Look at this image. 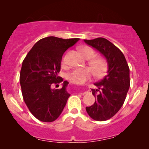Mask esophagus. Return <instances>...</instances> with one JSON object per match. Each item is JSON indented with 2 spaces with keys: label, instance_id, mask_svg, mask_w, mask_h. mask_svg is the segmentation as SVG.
<instances>
[{
  "label": "esophagus",
  "instance_id": "34e87169",
  "mask_svg": "<svg viewBox=\"0 0 149 149\" xmlns=\"http://www.w3.org/2000/svg\"><path fill=\"white\" fill-rule=\"evenodd\" d=\"M85 93H86V92H85V91L83 92V94H85Z\"/></svg>",
  "mask_w": 149,
  "mask_h": 149
}]
</instances>
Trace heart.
<instances>
[{"label":"heart","instance_id":"b5f03b06","mask_svg":"<svg viewBox=\"0 0 149 149\" xmlns=\"http://www.w3.org/2000/svg\"><path fill=\"white\" fill-rule=\"evenodd\" d=\"M81 52L85 59H91L95 56V52L93 49L89 47H85L81 49ZM62 65L66 64V58L62 59ZM89 64L91 66L95 74L97 76H102L107 69V62L105 59L101 57L92 59L89 61ZM89 67L75 68L71 70L67 74V79L72 83L77 85H81L90 80L93 76V71Z\"/></svg>","mask_w":149,"mask_h":149}]
</instances>
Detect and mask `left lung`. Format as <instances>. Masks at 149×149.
Instances as JSON below:
<instances>
[{"mask_svg": "<svg viewBox=\"0 0 149 149\" xmlns=\"http://www.w3.org/2000/svg\"><path fill=\"white\" fill-rule=\"evenodd\" d=\"M84 41L99 51L108 64L107 75L94 83L97 89H91L96 100L86 111L95 120H107L116 115L125 100L130 85L129 66L123 52L107 39L97 38Z\"/></svg>", "mask_w": 149, "mask_h": 149, "instance_id": "left-lung-1", "label": "left lung"}]
</instances>
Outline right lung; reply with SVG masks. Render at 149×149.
<instances>
[{
	"mask_svg": "<svg viewBox=\"0 0 149 149\" xmlns=\"http://www.w3.org/2000/svg\"><path fill=\"white\" fill-rule=\"evenodd\" d=\"M79 40L44 38L33 46L22 62L19 77L22 96L30 112L39 120H55L66 106L70 96L66 90L69 83L63 82L61 89L52 87L63 81L57 75L62 56Z\"/></svg>",
	"mask_w": 149,
	"mask_h": 149,
	"instance_id": "1",
	"label": "right lung"
}]
</instances>
